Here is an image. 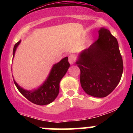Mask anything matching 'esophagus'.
Wrapping results in <instances>:
<instances>
[{"instance_id":"obj_1","label":"esophagus","mask_w":133,"mask_h":133,"mask_svg":"<svg viewBox=\"0 0 133 133\" xmlns=\"http://www.w3.org/2000/svg\"><path fill=\"white\" fill-rule=\"evenodd\" d=\"M76 58L74 55H70L69 56V62L70 64H73L75 62Z\"/></svg>"}]
</instances>
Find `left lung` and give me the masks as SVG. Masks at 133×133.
Wrapping results in <instances>:
<instances>
[{
	"label": "left lung",
	"instance_id": "8db88e82",
	"mask_svg": "<svg viewBox=\"0 0 133 133\" xmlns=\"http://www.w3.org/2000/svg\"><path fill=\"white\" fill-rule=\"evenodd\" d=\"M76 64L84 92L98 98L107 97L117 87L123 72L117 38L108 29L101 28L98 39L79 54Z\"/></svg>",
	"mask_w": 133,
	"mask_h": 133
}]
</instances>
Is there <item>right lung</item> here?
<instances>
[{"instance_id":"right-lung-1","label":"right lung","mask_w":133,"mask_h":133,"mask_svg":"<svg viewBox=\"0 0 133 133\" xmlns=\"http://www.w3.org/2000/svg\"><path fill=\"white\" fill-rule=\"evenodd\" d=\"M21 41L16 43L13 49V57L16 50ZM70 66L68 57H64L58 63L52 66L50 73L44 83L37 89L33 90H25L17 84L14 80V83L22 95L34 104L38 105H46L53 102L59 92V84L61 79L66 73Z\"/></svg>"}]
</instances>
